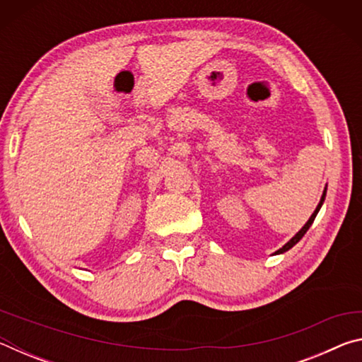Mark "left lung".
<instances>
[{
	"label": "left lung",
	"mask_w": 362,
	"mask_h": 362,
	"mask_svg": "<svg viewBox=\"0 0 362 362\" xmlns=\"http://www.w3.org/2000/svg\"><path fill=\"white\" fill-rule=\"evenodd\" d=\"M324 198H326V189H324V193H322V198H321V201H320V204H317V207H316V211L313 212V216H311L310 217V220H308V222H306L305 223V226H303V228L302 230H300L298 233H297V235L296 236H293L292 238V240L289 241V243H287V244H284V246L283 247H281L279 250H276V252H274V254H283V252H286V250H289L291 247H293V246H296V244L300 241V240H302V238H303V235H305V233L306 231H308V228H310V226H311V223H313L315 222V218H316V214L317 212H320V209H321V206H322V203H324Z\"/></svg>",
	"instance_id": "left-lung-1"
}]
</instances>
